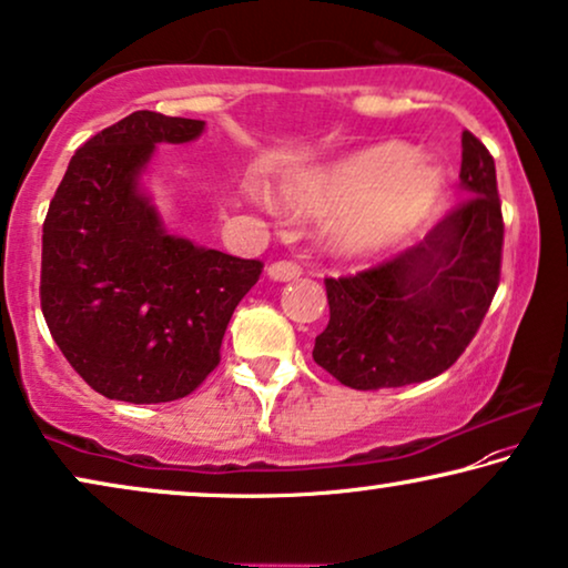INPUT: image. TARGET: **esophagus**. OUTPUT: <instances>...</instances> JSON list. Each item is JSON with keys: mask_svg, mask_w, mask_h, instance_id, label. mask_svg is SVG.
Wrapping results in <instances>:
<instances>
[{"mask_svg": "<svg viewBox=\"0 0 568 568\" xmlns=\"http://www.w3.org/2000/svg\"><path fill=\"white\" fill-rule=\"evenodd\" d=\"M301 265H295V262L291 260H281V262H273V265L267 267V275L273 277V281H295V277H301Z\"/></svg>", "mask_w": 568, "mask_h": 568, "instance_id": "34e87169", "label": "esophagus"}]
</instances>
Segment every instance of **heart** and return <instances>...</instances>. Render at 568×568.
<instances>
[{"label":"heart","mask_w":568,"mask_h":568,"mask_svg":"<svg viewBox=\"0 0 568 568\" xmlns=\"http://www.w3.org/2000/svg\"><path fill=\"white\" fill-rule=\"evenodd\" d=\"M443 195V174L402 141H383L293 180L283 205L332 215L326 242L339 254H373L417 229Z\"/></svg>","instance_id":"b5f03b06"}]
</instances>
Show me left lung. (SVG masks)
Masks as SVG:
<instances>
[{
    "label": "left lung",
    "instance_id": "1",
    "mask_svg": "<svg viewBox=\"0 0 568 568\" xmlns=\"http://www.w3.org/2000/svg\"><path fill=\"white\" fill-rule=\"evenodd\" d=\"M466 197L419 244L363 273L326 277L329 324L314 361L357 390L435 378L466 353L499 287L505 219L494 156L463 131Z\"/></svg>",
    "mask_w": 568,
    "mask_h": 568
}]
</instances>
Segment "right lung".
<instances>
[{"mask_svg": "<svg viewBox=\"0 0 568 568\" xmlns=\"http://www.w3.org/2000/svg\"><path fill=\"white\" fill-rule=\"evenodd\" d=\"M203 121L135 110L71 156L43 221L41 308L69 365L108 398L164 404L201 386L262 262L166 234L139 193L156 143Z\"/></svg>", "mask_w": 568, "mask_h": 568, "instance_id": "1", "label": "right lung"}]
</instances>
